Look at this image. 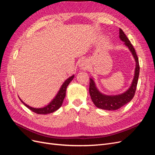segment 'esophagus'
Listing matches in <instances>:
<instances>
[{
    "instance_id": "esophagus-1",
    "label": "esophagus",
    "mask_w": 155,
    "mask_h": 155,
    "mask_svg": "<svg viewBox=\"0 0 155 155\" xmlns=\"http://www.w3.org/2000/svg\"><path fill=\"white\" fill-rule=\"evenodd\" d=\"M79 66H80L81 68H87V64L85 62V61H82L80 63V64H79Z\"/></svg>"
}]
</instances>
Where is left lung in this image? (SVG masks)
Segmentation results:
<instances>
[{
  "mask_svg": "<svg viewBox=\"0 0 155 155\" xmlns=\"http://www.w3.org/2000/svg\"><path fill=\"white\" fill-rule=\"evenodd\" d=\"M120 38L124 42V44L127 46L129 50L132 53L136 61V68L134 76L129 89L123 94L116 96H107L103 94L96 87L95 83L92 78H90V85H89V93L91 99L94 105L100 109L104 110H114L120 109L121 107L128 104L134 96L136 89H137L138 79L140 73V65L138 56L136 51L130 41L124 34V32L120 28Z\"/></svg>",
  "mask_w": 155,
  "mask_h": 155,
  "instance_id": "1",
  "label": "left lung"
}]
</instances>
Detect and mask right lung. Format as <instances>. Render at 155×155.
I'll return each mask as SVG.
<instances>
[{"label": "right lung", "mask_w": 155, "mask_h": 155, "mask_svg": "<svg viewBox=\"0 0 155 155\" xmlns=\"http://www.w3.org/2000/svg\"><path fill=\"white\" fill-rule=\"evenodd\" d=\"M74 76L73 75V76L68 78L67 80L63 83L61 87V88L59 89L58 93L57 94V95H56V96L54 98L53 100L51 101L48 105L43 108H39V109L37 108H37L30 107L29 105L25 104V103L23 102L20 98L19 99L23 104H24L26 107L28 108L30 110L35 112V113L39 114H47L51 113V112H54L55 110H57L58 109H59L61 106L62 105L65 96H66L67 88L69 85L70 81H71L74 79Z\"/></svg>", "instance_id": "right-lung-1"}]
</instances>
